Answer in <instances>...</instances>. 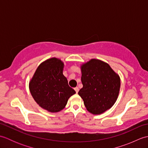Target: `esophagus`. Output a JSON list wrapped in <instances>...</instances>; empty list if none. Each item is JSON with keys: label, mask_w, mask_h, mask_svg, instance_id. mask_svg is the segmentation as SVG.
<instances>
[{"label": "esophagus", "mask_w": 148, "mask_h": 148, "mask_svg": "<svg viewBox=\"0 0 148 148\" xmlns=\"http://www.w3.org/2000/svg\"><path fill=\"white\" fill-rule=\"evenodd\" d=\"M74 90H75V91H76V93H78V92H79V88H78V87L74 88Z\"/></svg>", "instance_id": "obj_1"}]
</instances>
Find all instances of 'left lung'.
<instances>
[{
	"label": "left lung",
	"mask_w": 148,
	"mask_h": 148,
	"mask_svg": "<svg viewBox=\"0 0 148 148\" xmlns=\"http://www.w3.org/2000/svg\"><path fill=\"white\" fill-rule=\"evenodd\" d=\"M83 88L78 94L88 111L97 115L112 108L120 89V77L107 63L91 59L81 66Z\"/></svg>",
	"instance_id": "left-lung-1"
}]
</instances>
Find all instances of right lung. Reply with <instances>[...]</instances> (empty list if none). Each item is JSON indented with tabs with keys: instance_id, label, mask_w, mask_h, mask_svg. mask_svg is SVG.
<instances>
[{
	"instance_id": "right-lung-1",
	"label": "right lung",
	"mask_w": 148,
	"mask_h": 148,
	"mask_svg": "<svg viewBox=\"0 0 148 148\" xmlns=\"http://www.w3.org/2000/svg\"><path fill=\"white\" fill-rule=\"evenodd\" d=\"M64 67L60 59L49 58L38 66L29 82L30 92L34 100L50 112L64 109L69 99L76 93L63 74Z\"/></svg>"
}]
</instances>
